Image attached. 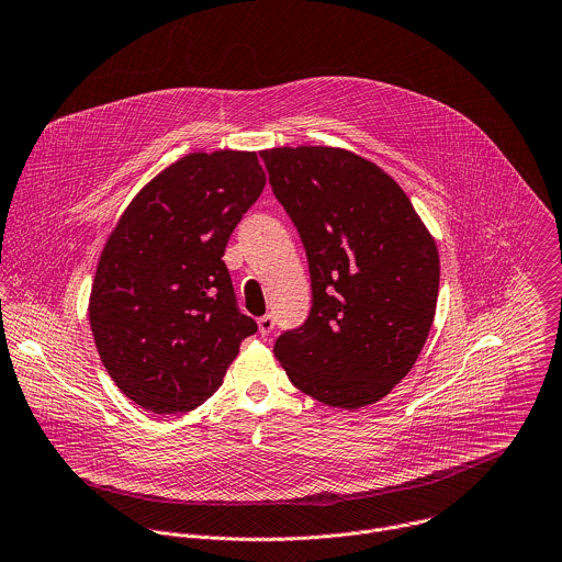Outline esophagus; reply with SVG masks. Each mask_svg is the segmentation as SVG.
I'll list each match as a JSON object with an SVG mask.
<instances>
[{"label": "esophagus", "instance_id": "1", "mask_svg": "<svg viewBox=\"0 0 562 562\" xmlns=\"http://www.w3.org/2000/svg\"><path fill=\"white\" fill-rule=\"evenodd\" d=\"M273 326H276V317H273V315H262V317L258 319V330H260L262 337H267V335L273 330Z\"/></svg>", "mask_w": 562, "mask_h": 562}]
</instances>
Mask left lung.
Returning <instances> with one entry per match:
<instances>
[{"label":"left lung","instance_id":"8db88e82","mask_svg":"<svg viewBox=\"0 0 562 562\" xmlns=\"http://www.w3.org/2000/svg\"><path fill=\"white\" fill-rule=\"evenodd\" d=\"M293 221L311 273L306 322L273 352L311 398L359 409L387 396L414 368L434 324L440 258L403 188L341 148L260 153Z\"/></svg>","mask_w":562,"mask_h":562}]
</instances>
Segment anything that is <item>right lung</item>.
Segmentation results:
<instances>
[{
  "label": "right lung",
  "mask_w": 562,
  "mask_h": 562,
  "mask_svg": "<svg viewBox=\"0 0 562 562\" xmlns=\"http://www.w3.org/2000/svg\"><path fill=\"white\" fill-rule=\"evenodd\" d=\"M265 183L256 153H192L142 188L111 232L89 322L102 366L135 405L196 409L258 330L223 254Z\"/></svg>",
  "instance_id": "add662e5"
}]
</instances>
